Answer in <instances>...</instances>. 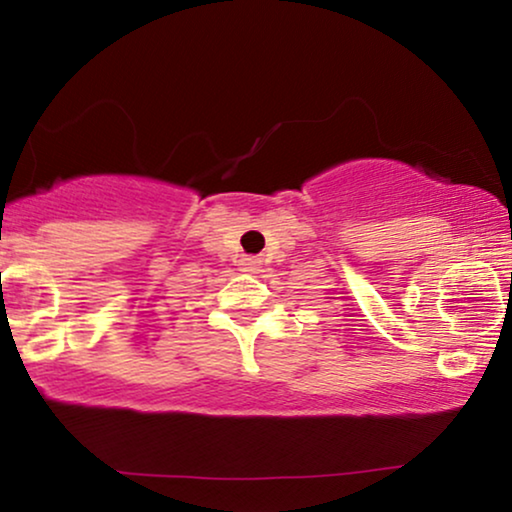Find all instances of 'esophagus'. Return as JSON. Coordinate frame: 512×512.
Listing matches in <instances>:
<instances>
[{
	"instance_id": "esophagus-1",
	"label": "esophagus",
	"mask_w": 512,
	"mask_h": 512,
	"mask_svg": "<svg viewBox=\"0 0 512 512\" xmlns=\"http://www.w3.org/2000/svg\"><path fill=\"white\" fill-rule=\"evenodd\" d=\"M256 258H251V256H247V258H242V268L244 270H254L256 268Z\"/></svg>"
}]
</instances>
